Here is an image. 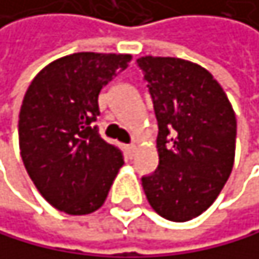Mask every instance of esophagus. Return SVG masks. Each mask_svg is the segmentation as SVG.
Masks as SVG:
<instances>
[{
  "label": "esophagus",
  "instance_id": "34e87169",
  "mask_svg": "<svg viewBox=\"0 0 259 259\" xmlns=\"http://www.w3.org/2000/svg\"><path fill=\"white\" fill-rule=\"evenodd\" d=\"M125 149V154H127V157H134V154H135V146L134 145H128V146H125L124 148Z\"/></svg>",
  "mask_w": 259,
  "mask_h": 259
}]
</instances>
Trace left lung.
<instances>
[{
    "mask_svg": "<svg viewBox=\"0 0 259 259\" xmlns=\"http://www.w3.org/2000/svg\"><path fill=\"white\" fill-rule=\"evenodd\" d=\"M157 118L159 166L141 184L152 209L187 222L215 201L236 151V116L210 73L181 58L137 59Z\"/></svg>",
    "mask_w": 259,
    "mask_h": 259,
    "instance_id": "1",
    "label": "left lung"
}]
</instances>
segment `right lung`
Instances as JSON below:
<instances>
[{
	"label": "right lung",
	"mask_w": 259,
	"mask_h": 259,
	"mask_svg": "<svg viewBox=\"0 0 259 259\" xmlns=\"http://www.w3.org/2000/svg\"><path fill=\"white\" fill-rule=\"evenodd\" d=\"M131 55L81 52L45 66L31 81L18 118L20 154L40 195L58 210L84 215L105 203L122 152L94 125L99 93Z\"/></svg>",
	"instance_id": "add662e5"
}]
</instances>
